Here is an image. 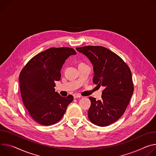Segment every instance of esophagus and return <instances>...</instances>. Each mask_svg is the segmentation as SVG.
<instances>
[{
  "label": "esophagus",
  "mask_w": 156,
  "mask_h": 156,
  "mask_svg": "<svg viewBox=\"0 0 156 156\" xmlns=\"http://www.w3.org/2000/svg\"><path fill=\"white\" fill-rule=\"evenodd\" d=\"M73 96H74V98H80L81 97V95H79V94H74L73 95Z\"/></svg>",
  "instance_id": "34e87169"
}]
</instances>
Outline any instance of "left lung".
Returning a JSON list of instances; mask_svg holds the SVG:
<instances>
[{
    "mask_svg": "<svg viewBox=\"0 0 156 156\" xmlns=\"http://www.w3.org/2000/svg\"><path fill=\"white\" fill-rule=\"evenodd\" d=\"M76 49L92 64L93 82L105 87L101 100L89 97V119L95 125L108 126L123 115L128 105L134 90L131 72L122 58L105 47L87 46Z\"/></svg>",
    "mask_w": 156,
    "mask_h": 156,
    "instance_id": "left-lung-1",
    "label": "left lung"
}]
</instances>
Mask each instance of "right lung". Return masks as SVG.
<instances>
[{
	"label": "right lung",
	"instance_id": "1",
	"mask_svg": "<svg viewBox=\"0 0 156 156\" xmlns=\"http://www.w3.org/2000/svg\"><path fill=\"white\" fill-rule=\"evenodd\" d=\"M76 52L70 48H51L34 56L22 70L20 88L23 104L32 118L42 125L58 122L73 100L55 92L66 60Z\"/></svg>",
	"mask_w": 156,
	"mask_h": 156
}]
</instances>
